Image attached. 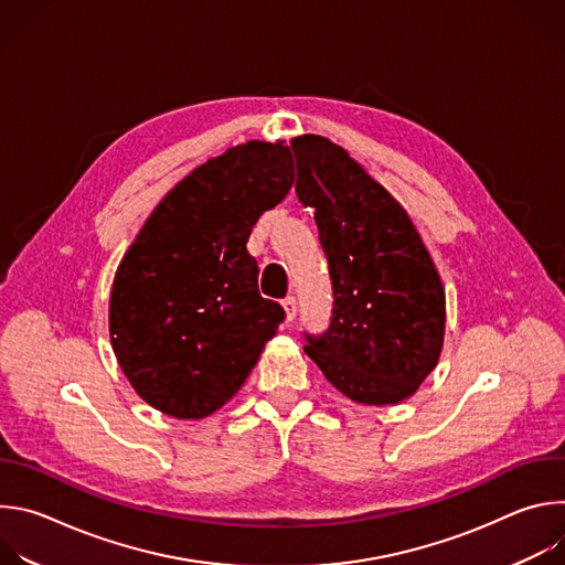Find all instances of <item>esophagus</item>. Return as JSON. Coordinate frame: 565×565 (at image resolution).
<instances>
[{
    "instance_id": "34e87169",
    "label": "esophagus",
    "mask_w": 565,
    "mask_h": 565,
    "mask_svg": "<svg viewBox=\"0 0 565 565\" xmlns=\"http://www.w3.org/2000/svg\"><path fill=\"white\" fill-rule=\"evenodd\" d=\"M281 306H284V310H286V321H292L295 315H297V299H295V297H286V299L281 301Z\"/></svg>"
}]
</instances>
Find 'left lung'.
Returning <instances> with one entry per match:
<instances>
[{
    "instance_id": "8db88e82",
    "label": "left lung",
    "mask_w": 565,
    "mask_h": 565,
    "mask_svg": "<svg viewBox=\"0 0 565 565\" xmlns=\"http://www.w3.org/2000/svg\"><path fill=\"white\" fill-rule=\"evenodd\" d=\"M297 199L315 207L333 281V319L306 355L358 405L412 397L445 340V288L407 210L324 136L290 140Z\"/></svg>"
}]
</instances>
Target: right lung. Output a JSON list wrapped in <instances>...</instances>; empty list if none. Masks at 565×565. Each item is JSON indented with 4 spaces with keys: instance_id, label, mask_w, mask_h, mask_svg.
<instances>
[{
    "instance_id": "add662e5",
    "label": "right lung",
    "mask_w": 565,
    "mask_h": 565,
    "mask_svg": "<svg viewBox=\"0 0 565 565\" xmlns=\"http://www.w3.org/2000/svg\"><path fill=\"white\" fill-rule=\"evenodd\" d=\"M292 181L284 140H248L192 170L147 216L114 277L109 338L149 407L199 420L248 380L284 308L259 295L246 244Z\"/></svg>"
}]
</instances>
